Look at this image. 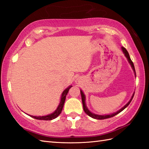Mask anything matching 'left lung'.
I'll return each instance as SVG.
<instances>
[{
	"label": "left lung",
	"mask_w": 149,
	"mask_h": 149,
	"mask_svg": "<svg viewBox=\"0 0 149 149\" xmlns=\"http://www.w3.org/2000/svg\"><path fill=\"white\" fill-rule=\"evenodd\" d=\"M121 49L123 52V53L124 54V56H126V58H127V61H128L129 63L130 64L131 68H133V70L134 71V75H135V77H136V72H135V69H134V64L133 63V61H131V58H130V56L129 55V53L128 52H127V51L126 49V48H124V47H121ZM81 98H82V105H83V109H84V112H86V113L87 114V115H88L89 116H90L91 117H92V118L93 119H100V120H102V119H107V118H110V117H112L113 116H115L116 115H117V114H118L119 113H120V112H122L123 110L126 109V107L130 105V103H131V100H132L133 96H134V92L132 96H131V98L130 99V101L127 102L126 104L124 105L123 108L120 109V110H119L118 111L116 112H114L113 113H111V114H109V115H98V114H96V113H92L91 112H90L89 110V109H88L87 106H86V96L84 94V93H83V91L81 89Z\"/></svg>",
	"instance_id": "obj_1"
}]
</instances>
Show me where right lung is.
Wrapping results in <instances>:
<instances>
[{
	"label": "right lung",
	"instance_id": "add662e5",
	"mask_svg": "<svg viewBox=\"0 0 149 149\" xmlns=\"http://www.w3.org/2000/svg\"><path fill=\"white\" fill-rule=\"evenodd\" d=\"M71 87H72V86H69L68 87L65 89V90L63 91V93H62L60 102V103H59L57 109L54 110V112L51 113V114H49V115L44 116H30V115H29V116H30L31 117H33V118H34V119H39V120H53L55 118H56V117L59 115H60L62 111V109H63V107L64 103H65V98H66V96L69 91V89H70Z\"/></svg>",
	"mask_w": 149,
	"mask_h": 149
}]
</instances>
